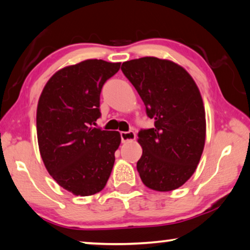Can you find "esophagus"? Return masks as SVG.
Here are the masks:
<instances>
[{"instance_id": "34e87169", "label": "esophagus", "mask_w": 250, "mask_h": 250, "mask_svg": "<svg viewBox=\"0 0 250 250\" xmlns=\"http://www.w3.org/2000/svg\"><path fill=\"white\" fill-rule=\"evenodd\" d=\"M120 137H121V141L122 142H129V141H133L135 139V133L133 131H126V132H120Z\"/></svg>"}]
</instances>
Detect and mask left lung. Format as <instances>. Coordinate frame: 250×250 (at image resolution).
<instances>
[{
  "label": "left lung",
  "instance_id": "obj_1",
  "mask_svg": "<svg viewBox=\"0 0 250 250\" xmlns=\"http://www.w3.org/2000/svg\"><path fill=\"white\" fill-rule=\"evenodd\" d=\"M121 70L140 95L147 117L154 119V128L138 133L143 152L137 170L149 188L173 191L193 175L204 149L200 90L183 67L167 59H132Z\"/></svg>",
  "mask_w": 250,
  "mask_h": 250
}]
</instances>
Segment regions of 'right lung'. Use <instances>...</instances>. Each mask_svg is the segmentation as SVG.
Wrapping results in <instances>:
<instances>
[{
  "label": "right lung",
  "instance_id": "add662e5",
  "mask_svg": "<svg viewBox=\"0 0 250 250\" xmlns=\"http://www.w3.org/2000/svg\"><path fill=\"white\" fill-rule=\"evenodd\" d=\"M120 62L88 59L52 76L36 113L41 156L53 179L75 195L100 192L111 174L118 131L94 128L100 118L104 83L118 73Z\"/></svg>",
  "mask_w": 250,
  "mask_h": 250
}]
</instances>
